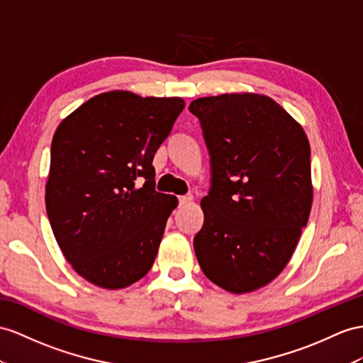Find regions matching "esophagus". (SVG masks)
Masks as SVG:
<instances>
[{
    "instance_id": "esophagus-1",
    "label": "esophagus",
    "mask_w": 363,
    "mask_h": 363,
    "mask_svg": "<svg viewBox=\"0 0 363 363\" xmlns=\"http://www.w3.org/2000/svg\"><path fill=\"white\" fill-rule=\"evenodd\" d=\"M193 201L191 194H184V196H179V203L181 206H185V203H190Z\"/></svg>"
}]
</instances>
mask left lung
Masks as SVG:
<instances>
[{
	"mask_svg": "<svg viewBox=\"0 0 363 363\" xmlns=\"http://www.w3.org/2000/svg\"><path fill=\"white\" fill-rule=\"evenodd\" d=\"M211 187L193 245L213 284L250 293L290 261L313 203L310 143L276 101L256 93L194 99Z\"/></svg>",
	"mask_w": 363,
	"mask_h": 363,
	"instance_id": "1",
	"label": "left lung"
}]
</instances>
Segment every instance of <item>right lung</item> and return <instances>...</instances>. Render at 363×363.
I'll return each instance as SVG.
<instances>
[{"label": "right lung", "instance_id": "1", "mask_svg": "<svg viewBox=\"0 0 363 363\" xmlns=\"http://www.w3.org/2000/svg\"><path fill=\"white\" fill-rule=\"evenodd\" d=\"M184 107L182 98L106 91L55 132L45 208L62 255L93 285L119 290L150 272L178 206L155 190L152 162Z\"/></svg>", "mask_w": 363, "mask_h": 363}]
</instances>
